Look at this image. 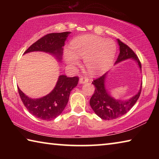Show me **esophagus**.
I'll list each match as a JSON object with an SVG mask.
<instances>
[{
	"label": "esophagus",
	"instance_id": "34e87169",
	"mask_svg": "<svg viewBox=\"0 0 159 159\" xmlns=\"http://www.w3.org/2000/svg\"><path fill=\"white\" fill-rule=\"evenodd\" d=\"M88 77H86V76H80V79H79V83H88Z\"/></svg>",
	"mask_w": 159,
	"mask_h": 159
}]
</instances>
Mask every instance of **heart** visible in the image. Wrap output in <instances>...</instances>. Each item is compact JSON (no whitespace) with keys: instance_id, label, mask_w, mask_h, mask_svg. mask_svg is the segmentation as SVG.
<instances>
[{"instance_id":"1","label":"heart","mask_w":159,"mask_h":159,"mask_svg":"<svg viewBox=\"0 0 159 159\" xmlns=\"http://www.w3.org/2000/svg\"><path fill=\"white\" fill-rule=\"evenodd\" d=\"M71 51L66 50L64 58L71 65L79 64V59L84 60L85 65L90 73L100 74L111 66L116 55V45L110 39L94 35L78 37L71 43Z\"/></svg>"}]
</instances>
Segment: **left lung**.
<instances>
[{
    "label": "left lung",
    "mask_w": 159,
    "mask_h": 159,
    "mask_svg": "<svg viewBox=\"0 0 159 159\" xmlns=\"http://www.w3.org/2000/svg\"><path fill=\"white\" fill-rule=\"evenodd\" d=\"M117 41L119 45L120 53L115 64L132 58L138 63L140 70H142L140 61L133 50L119 39ZM107 75V73L104 74L98 79L94 80L92 83L95 85V90L90 98V104L94 112L102 119L113 120L124 115L134 106L140 95L142 85L138 93L134 96L132 97L130 99L125 101L118 100L113 98L105 88Z\"/></svg>",
    "instance_id": "obj_1"
}]
</instances>
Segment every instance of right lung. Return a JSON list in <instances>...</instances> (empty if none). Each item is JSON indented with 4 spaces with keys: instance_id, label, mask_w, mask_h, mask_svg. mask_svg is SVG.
<instances>
[{
    "instance_id": "obj_1",
    "label": "right lung",
    "mask_w": 159,
    "mask_h": 159,
    "mask_svg": "<svg viewBox=\"0 0 159 159\" xmlns=\"http://www.w3.org/2000/svg\"><path fill=\"white\" fill-rule=\"evenodd\" d=\"M71 32L52 33L42 37L32 44L25 54L41 51L55 56L59 61L61 60L63 46L66 38ZM79 77H67L60 75L55 87L46 96L39 99H31L18 88V93L24 105L29 113L44 120H51L61 114L68 103L70 93L77 85Z\"/></svg>"
}]
</instances>
